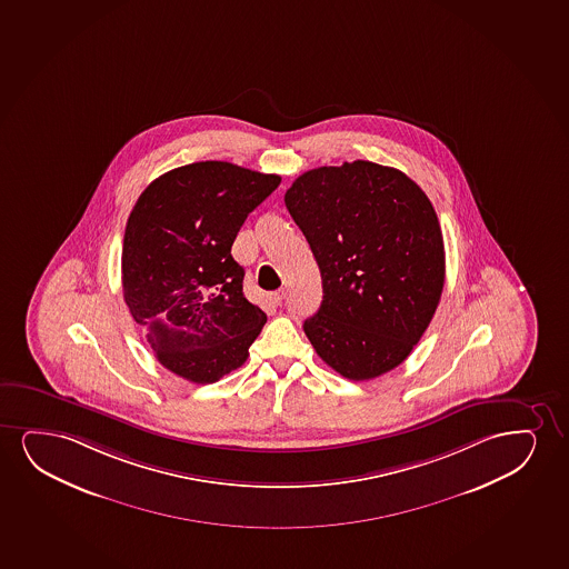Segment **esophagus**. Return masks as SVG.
<instances>
[{
	"instance_id": "34e87169",
	"label": "esophagus",
	"mask_w": 569,
	"mask_h": 569,
	"mask_svg": "<svg viewBox=\"0 0 569 569\" xmlns=\"http://www.w3.org/2000/svg\"><path fill=\"white\" fill-rule=\"evenodd\" d=\"M283 297H286V291H283V289H278V291H270V293H268V299H270V303L272 305H281Z\"/></svg>"
}]
</instances>
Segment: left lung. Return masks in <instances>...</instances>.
Returning a JSON list of instances; mask_svg holds the SVG:
<instances>
[{
	"label": "left lung",
	"mask_w": 569,
	"mask_h": 569,
	"mask_svg": "<svg viewBox=\"0 0 569 569\" xmlns=\"http://www.w3.org/2000/svg\"><path fill=\"white\" fill-rule=\"evenodd\" d=\"M286 207L322 276V303L303 330L318 357L349 380L406 361L440 303L442 229L403 171L343 162L305 171Z\"/></svg>",
	"instance_id": "obj_1"
}]
</instances>
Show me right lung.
<instances>
[{
  "label": "right lung",
  "mask_w": 569,
  "mask_h": 569,
  "mask_svg": "<svg viewBox=\"0 0 569 569\" xmlns=\"http://www.w3.org/2000/svg\"><path fill=\"white\" fill-rule=\"evenodd\" d=\"M280 176L194 162L148 184L129 214L121 281L134 322L173 375L210 385L239 369L266 315L243 296L231 244Z\"/></svg>",
  "instance_id": "right-lung-1"
}]
</instances>
